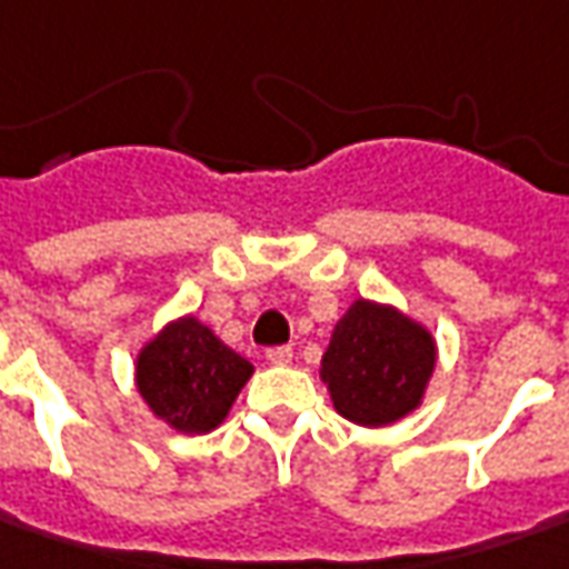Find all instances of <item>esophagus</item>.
I'll return each mask as SVG.
<instances>
[{"instance_id": "esophagus-1", "label": "esophagus", "mask_w": 569, "mask_h": 569, "mask_svg": "<svg viewBox=\"0 0 569 569\" xmlns=\"http://www.w3.org/2000/svg\"><path fill=\"white\" fill-rule=\"evenodd\" d=\"M264 359L270 365H289L292 362V349L289 346H273V349H267Z\"/></svg>"}]
</instances>
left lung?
Segmentation results:
<instances>
[{"label": "left lung", "mask_w": 569, "mask_h": 569, "mask_svg": "<svg viewBox=\"0 0 569 569\" xmlns=\"http://www.w3.org/2000/svg\"><path fill=\"white\" fill-rule=\"evenodd\" d=\"M438 365V340L397 305L356 299L330 333L321 381L333 409L362 428H383L419 409Z\"/></svg>", "instance_id": "left-lung-1"}]
</instances>
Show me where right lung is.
Returning a JSON list of instances; mask_svg holds the SVG:
<instances>
[{
	"label": "right lung",
	"instance_id": "1",
	"mask_svg": "<svg viewBox=\"0 0 569 569\" xmlns=\"http://www.w3.org/2000/svg\"><path fill=\"white\" fill-rule=\"evenodd\" d=\"M251 375L254 365L194 315L163 323L134 359L141 400L179 435H207L223 425Z\"/></svg>",
	"mask_w": 569,
	"mask_h": 569
}]
</instances>
